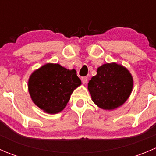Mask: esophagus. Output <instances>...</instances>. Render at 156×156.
Masks as SVG:
<instances>
[{"mask_svg": "<svg viewBox=\"0 0 156 156\" xmlns=\"http://www.w3.org/2000/svg\"><path fill=\"white\" fill-rule=\"evenodd\" d=\"M81 81H82L83 84H86L87 81V77H81Z\"/></svg>", "mask_w": 156, "mask_h": 156, "instance_id": "1", "label": "esophagus"}]
</instances>
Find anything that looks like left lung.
Listing matches in <instances>:
<instances>
[{"label":"left lung","mask_w":156,"mask_h":156,"mask_svg":"<svg viewBox=\"0 0 156 156\" xmlns=\"http://www.w3.org/2000/svg\"><path fill=\"white\" fill-rule=\"evenodd\" d=\"M133 88V78L126 68L106 63L97 69V75L88 83V90L97 106L106 110L122 106Z\"/></svg>","instance_id":"8db88e82"}]
</instances>
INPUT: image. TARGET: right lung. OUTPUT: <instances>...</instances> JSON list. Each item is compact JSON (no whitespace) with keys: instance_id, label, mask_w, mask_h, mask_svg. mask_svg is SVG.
<instances>
[{"instance_id":"add662e5","label":"right lung","mask_w":156,"mask_h":156,"mask_svg":"<svg viewBox=\"0 0 156 156\" xmlns=\"http://www.w3.org/2000/svg\"><path fill=\"white\" fill-rule=\"evenodd\" d=\"M81 84L75 69L48 63L31 74L29 91L33 102L41 109L55 114L66 107L71 94Z\"/></svg>"}]
</instances>
